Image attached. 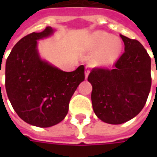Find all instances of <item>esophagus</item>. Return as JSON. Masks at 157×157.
Returning <instances> with one entry per match:
<instances>
[{
    "mask_svg": "<svg viewBox=\"0 0 157 157\" xmlns=\"http://www.w3.org/2000/svg\"><path fill=\"white\" fill-rule=\"evenodd\" d=\"M89 72H90V69H89V67L86 66V73H85L86 74V78H87L88 75H89Z\"/></svg>",
    "mask_w": 157,
    "mask_h": 157,
    "instance_id": "esophagus-1",
    "label": "esophagus"
}]
</instances>
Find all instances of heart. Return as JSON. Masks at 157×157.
<instances>
[{"instance_id": "obj_1", "label": "heart", "mask_w": 157, "mask_h": 157, "mask_svg": "<svg viewBox=\"0 0 157 157\" xmlns=\"http://www.w3.org/2000/svg\"><path fill=\"white\" fill-rule=\"evenodd\" d=\"M92 46L94 49L101 48L95 61L100 64H108L115 60L121 49V43L116 36L110 34L97 31L92 36Z\"/></svg>"}]
</instances>
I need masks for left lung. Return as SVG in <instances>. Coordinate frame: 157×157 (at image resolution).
<instances>
[{
  "instance_id": "obj_1",
  "label": "left lung",
  "mask_w": 157,
  "mask_h": 157,
  "mask_svg": "<svg viewBox=\"0 0 157 157\" xmlns=\"http://www.w3.org/2000/svg\"><path fill=\"white\" fill-rule=\"evenodd\" d=\"M125 52L113 68L94 67L88 76L93 86V108L102 121L121 124L136 116L151 87V58L136 39L121 35Z\"/></svg>"
}]
</instances>
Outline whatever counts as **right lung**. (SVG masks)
<instances>
[{
    "label": "right lung",
    "mask_w": 157,
    "mask_h": 157,
    "mask_svg": "<svg viewBox=\"0 0 157 157\" xmlns=\"http://www.w3.org/2000/svg\"><path fill=\"white\" fill-rule=\"evenodd\" d=\"M53 32L47 27L16 43L6 61L5 87L18 116L25 122L49 128L62 121L77 87L85 80V66L66 72L41 60L36 40Z\"/></svg>",
    "instance_id": "1"
}]
</instances>
